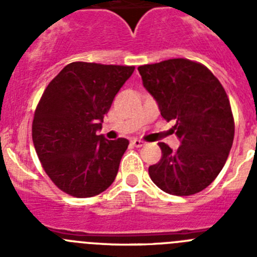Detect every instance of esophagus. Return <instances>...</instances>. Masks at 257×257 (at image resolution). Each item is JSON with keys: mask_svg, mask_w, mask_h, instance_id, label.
Masks as SVG:
<instances>
[{"mask_svg": "<svg viewBox=\"0 0 257 257\" xmlns=\"http://www.w3.org/2000/svg\"><path fill=\"white\" fill-rule=\"evenodd\" d=\"M131 144H133L134 147H136V148H140V147H143V145H145V143L143 142V140L134 139V140H131Z\"/></svg>", "mask_w": 257, "mask_h": 257, "instance_id": "obj_1", "label": "esophagus"}]
</instances>
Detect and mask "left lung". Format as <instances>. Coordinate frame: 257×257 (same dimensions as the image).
I'll use <instances>...</instances> for the list:
<instances>
[{
	"label": "left lung",
	"instance_id": "1",
	"mask_svg": "<svg viewBox=\"0 0 257 257\" xmlns=\"http://www.w3.org/2000/svg\"><path fill=\"white\" fill-rule=\"evenodd\" d=\"M143 85L161 115L175 119L180 147L158 143L162 158L149 167L157 187L172 196H190L212 183L221 171L234 139V119L226 92L205 65L170 59L138 68Z\"/></svg>",
	"mask_w": 257,
	"mask_h": 257
}]
</instances>
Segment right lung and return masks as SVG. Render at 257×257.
Here are the masks:
<instances>
[{
	"mask_svg": "<svg viewBox=\"0 0 257 257\" xmlns=\"http://www.w3.org/2000/svg\"><path fill=\"white\" fill-rule=\"evenodd\" d=\"M134 69L70 63L41 97L32 126L33 144L49 178L69 196L94 197L114 181L128 140H108L97 131Z\"/></svg>",
	"mask_w": 257,
	"mask_h": 257,
	"instance_id": "add662e5",
	"label": "right lung"
}]
</instances>
